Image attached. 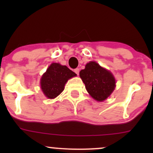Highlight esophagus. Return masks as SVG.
Wrapping results in <instances>:
<instances>
[{
  "mask_svg": "<svg viewBox=\"0 0 153 153\" xmlns=\"http://www.w3.org/2000/svg\"><path fill=\"white\" fill-rule=\"evenodd\" d=\"M74 72L75 73H76L77 75L79 74V72H80V70H79V68H76V69L74 70Z\"/></svg>",
  "mask_w": 153,
  "mask_h": 153,
  "instance_id": "esophagus-1",
  "label": "esophagus"
}]
</instances>
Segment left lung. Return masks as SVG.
Segmentation results:
<instances>
[{
	"label": "left lung",
	"instance_id": "8db88e82",
	"mask_svg": "<svg viewBox=\"0 0 153 153\" xmlns=\"http://www.w3.org/2000/svg\"><path fill=\"white\" fill-rule=\"evenodd\" d=\"M80 77L91 97L97 101L106 100L116 87V80L110 71L96 62H89L80 72Z\"/></svg>",
	"mask_w": 153,
	"mask_h": 153
}]
</instances>
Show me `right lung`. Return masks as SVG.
Instances as JSON below:
<instances>
[{"label": "right lung", "instance_id": "add662e5", "mask_svg": "<svg viewBox=\"0 0 153 153\" xmlns=\"http://www.w3.org/2000/svg\"><path fill=\"white\" fill-rule=\"evenodd\" d=\"M76 74L65 65L53 62L47 68L41 78V88L47 98L52 99L64 90L65 85Z\"/></svg>", "mask_w": 153, "mask_h": 153}]
</instances>
